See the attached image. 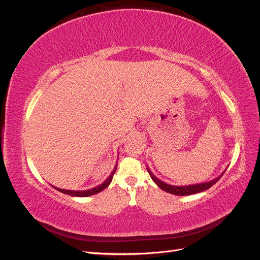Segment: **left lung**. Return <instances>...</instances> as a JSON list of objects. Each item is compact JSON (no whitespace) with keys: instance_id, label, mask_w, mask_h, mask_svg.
<instances>
[{"instance_id":"left-lung-1","label":"left lung","mask_w":260,"mask_h":260,"mask_svg":"<svg viewBox=\"0 0 260 260\" xmlns=\"http://www.w3.org/2000/svg\"><path fill=\"white\" fill-rule=\"evenodd\" d=\"M147 169V172L149 174V176H151L152 180L154 181V182L158 185L162 191L165 192H168L170 194H175V195H180V196H184V195H191V194H195V193H200V192H203L205 190H208V188L210 186L214 185L217 181L222 177V175L224 174V170L221 175H220L219 177L215 178L214 180L211 181H208V182H203V183H198V184H190V185H171V184H167L165 183L164 181L159 180L157 177H155V175L153 174V172L149 170V168H146Z\"/></svg>"}]
</instances>
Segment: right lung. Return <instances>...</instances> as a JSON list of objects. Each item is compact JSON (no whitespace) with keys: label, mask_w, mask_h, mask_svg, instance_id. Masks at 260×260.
<instances>
[{"label":"right lung","mask_w":260,"mask_h":260,"mask_svg":"<svg viewBox=\"0 0 260 260\" xmlns=\"http://www.w3.org/2000/svg\"><path fill=\"white\" fill-rule=\"evenodd\" d=\"M116 169H117V164L116 166L114 168V170L112 171V174L109 175V177L104 181L103 183L93 187V188H90V190H85V191H73V190H64V188H58V187H55L53 186L54 188H56L57 191L64 193V194H68V195H72V196H77V198H86V196H91V195H94L96 193H100L101 191H103L104 188H106L109 184H111L112 180H113V177H114V174L116 172Z\"/></svg>","instance_id":"1"}]
</instances>
